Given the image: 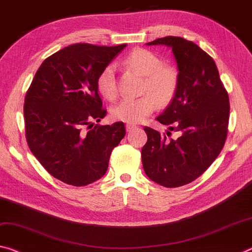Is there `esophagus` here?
Returning <instances> with one entry per match:
<instances>
[{
    "label": "esophagus",
    "instance_id": "34e87169",
    "mask_svg": "<svg viewBox=\"0 0 252 252\" xmlns=\"http://www.w3.org/2000/svg\"><path fill=\"white\" fill-rule=\"evenodd\" d=\"M135 127H137V126H133V125H130V123H129V125L126 126V129L127 132H129V131H132L133 129H135Z\"/></svg>",
    "mask_w": 252,
    "mask_h": 252
}]
</instances>
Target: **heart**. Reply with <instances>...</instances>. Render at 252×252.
<instances>
[{"instance_id": "obj_1", "label": "heart", "mask_w": 252, "mask_h": 252, "mask_svg": "<svg viewBox=\"0 0 252 252\" xmlns=\"http://www.w3.org/2000/svg\"><path fill=\"white\" fill-rule=\"evenodd\" d=\"M126 63L145 76L143 92L151 94L158 104H166L173 98L178 81L176 70L170 66L162 65L161 59L153 51L135 49L126 58ZM96 84L98 92L104 97L113 99L117 96V73L113 63H109L102 69ZM151 97L146 95L138 98H122L112 107V117L126 123L143 121L155 110V101Z\"/></svg>"}]
</instances>
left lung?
I'll return each mask as SVG.
<instances>
[{"label":"left lung","mask_w":252,"mask_h":252,"mask_svg":"<svg viewBox=\"0 0 252 252\" xmlns=\"http://www.w3.org/2000/svg\"><path fill=\"white\" fill-rule=\"evenodd\" d=\"M166 46L177 63V87L170 104L157 120L181 134L168 139L145 126L148 140L142 166L151 181L165 187L191 183L209 168L224 146L229 123V95L211 56L196 43L168 35L148 42Z\"/></svg>","instance_id":"left-lung-1"}]
</instances>
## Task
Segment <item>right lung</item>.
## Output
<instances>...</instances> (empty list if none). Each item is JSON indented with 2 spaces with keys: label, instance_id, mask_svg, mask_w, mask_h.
Listing matches in <instances>:
<instances>
[{
  "label": "right lung",
  "instance_id": "1",
  "mask_svg": "<svg viewBox=\"0 0 252 252\" xmlns=\"http://www.w3.org/2000/svg\"><path fill=\"white\" fill-rule=\"evenodd\" d=\"M126 47H65L45 59L28 90V145L51 176L68 185L86 186L104 176L112 150L125 138L123 122L93 126L106 114L98 75Z\"/></svg>",
  "mask_w": 252,
  "mask_h": 252
}]
</instances>
